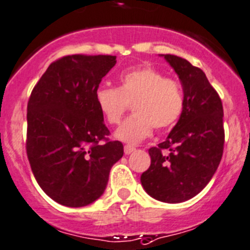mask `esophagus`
<instances>
[{
  "label": "esophagus",
  "mask_w": 250,
  "mask_h": 250,
  "mask_svg": "<svg viewBox=\"0 0 250 250\" xmlns=\"http://www.w3.org/2000/svg\"><path fill=\"white\" fill-rule=\"evenodd\" d=\"M135 150V147L133 145H125V154L129 155L130 152H133Z\"/></svg>",
  "instance_id": "34e87169"
}]
</instances>
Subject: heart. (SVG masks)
Returning <instances> with one entry per match:
<instances>
[{"label":"heart","mask_w":250,"mask_h":250,"mask_svg":"<svg viewBox=\"0 0 250 250\" xmlns=\"http://www.w3.org/2000/svg\"><path fill=\"white\" fill-rule=\"evenodd\" d=\"M95 103L106 122L112 125L121 122L133 104L134 115L122 123L115 137L135 144L150 137L154 128L167 130L173 127L183 115L186 99L179 82L143 66L121 74L117 88H99Z\"/></svg>","instance_id":"1"}]
</instances>
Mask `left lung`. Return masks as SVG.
Here are the masks:
<instances>
[{
    "mask_svg": "<svg viewBox=\"0 0 250 250\" xmlns=\"http://www.w3.org/2000/svg\"><path fill=\"white\" fill-rule=\"evenodd\" d=\"M183 86L186 106L165 142L150 147V167L140 177L149 195L182 203L202 192L219 167L225 144L224 107L204 72L184 58L164 55Z\"/></svg>",
    "mask_w": 250,
    "mask_h": 250,
    "instance_id": "obj_1",
    "label": "left lung"
}]
</instances>
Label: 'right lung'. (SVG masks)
I'll return each instance as SVG.
<instances>
[{"label": "right lung", "instance_id": "1", "mask_svg": "<svg viewBox=\"0 0 250 250\" xmlns=\"http://www.w3.org/2000/svg\"><path fill=\"white\" fill-rule=\"evenodd\" d=\"M116 56L68 55L53 61L34 86L26 112V155L41 189L58 204L89 205L101 197L123 144L110 140L95 103Z\"/></svg>", "mask_w": 250, "mask_h": 250}]
</instances>
